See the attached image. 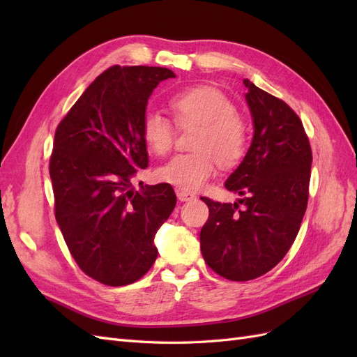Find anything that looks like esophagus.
<instances>
[{
    "label": "esophagus",
    "mask_w": 357,
    "mask_h": 357,
    "mask_svg": "<svg viewBox=\"0 0 357 357\" xmlns=\"http://www.w3.org/2000/svg\"><path fill=\"white\" fill-rule=\"evenodd\" d=\"M177 198H178L181 202H189V201L195 199L197 197L193 195V193L186 192V190H177Z\"/></svg>",
    "instance_id": "1"
}]
</instances>
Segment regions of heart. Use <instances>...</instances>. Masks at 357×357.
I'll list each match as a JSON object with an SVG mask.
<instances>
[{
  "label": "heart",
  "instance_id": "heart-1",
  "mask_svg": "<svg viewBox=\"0 0 357 357\" xmlns=\"http://www.w3.org/2000/svg\"><path fill=\"white\" fill-rule=\"evenodd\" d=\"M169 109L178 126H198L193 138L197 153L176 155L156 171L160 181L183 190H198L215 176L218 162L235 167L247 150V128L236 116V107L222 91L197 86L169 98ZM142 134L146 146L164 155L174 142V126L164 114L149 110L143 116Z\"/></svg>",
  "mask_w": 357,
  "mask_h": 357
}]
</instances>
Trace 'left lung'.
<instances>
[{
  "instance_id": "obj_1",
  "label": "left lung",
  "mask_w": 357,
  "mask_h": 357,
  "mask_svg": "<svg viewBox=\"0 0 357 357\" xmlns=\"http://www.w3.org/2000/svg\"><path fill=\"white\" fill-rule=\"evenodd\" d=\"M243 83L253 139L225 181L243 199L222 204L202 198L210 215L199 234L204 261L232 282L266 274L289 252L307 210L312 160L296 113L248 79Z\"/></svg>"
}]
</instances>
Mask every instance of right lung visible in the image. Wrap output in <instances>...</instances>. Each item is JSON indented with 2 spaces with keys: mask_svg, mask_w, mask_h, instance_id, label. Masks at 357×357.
Wrapping results in <instances>:
<instances>
[{
  "mask_svg": "<svg viewBox=\"0 0 357 357\" xmlns=\"http://www.w3.org/2000/svg\"><path fill=\"white\" fill-rule=\"evenodd\" d=\"M160 67H112L89 84L55 132V218L82 271L107 286L142 278L158 257L155 235L176 207L168 183L132 188L149 165L142 122Z\"/></svg>",
  "mask_w": 357,
  "mask_h": 357,
  "instance_id": "add662e5",
  "label": "right lung"
}]
</instances>
